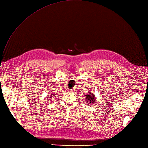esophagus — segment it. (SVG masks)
<instances>
[{"label": "esophagus", "instance_id": "esophagus-1", "mask_svg": "<svg viewBox=\"0 0 148 148\" xmlns=\"http://www.w3.org/2000/svg\"><path fill=\"white\" fill-rule=\"evenodd\" d=\"M69 92H75V89H74V88H73V89L70 90V91H69Z\"/></svg>", "mask_w": 148, "mask_h": 148}]
</instances>
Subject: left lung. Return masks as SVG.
Masks as SVG:
<instances>
[{
    "instance_id": "left-lung-1",
    "label": "left lung",
    "mask_w": 148,
    "mask_h": 148,
    "mask_svg": "<svg viewBox=\"0 0 148 148\" xmlns=\"http://www.w3.org/2000/svg\"><path fill=\"white\" fill-rule=\"evenodd\" d=\"M91 92L88 93L85 95V101L88 104H93L96 99V97L93 95V93Z\"/></svg>"
}]
</instances>
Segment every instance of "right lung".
<instances>
[{"label":"right lung","mask_w":148,"mask_h":148,"mask_svg":"<svg viewBox=\"0 0 148 148\" xmlns=\"http://www.w3.org/2000/svg\"><path fill=\"white\" fill-rule=\"evenodd\" d=\"M56 93H51V95H49V96L48 97H47V100L50 101L51 99H52V98H54L55 97H56Z\"/></svg>","instance_id":"obj_1"}]
</instances>
